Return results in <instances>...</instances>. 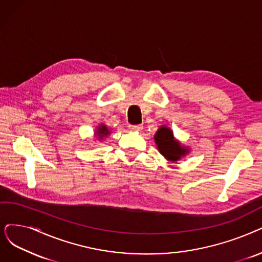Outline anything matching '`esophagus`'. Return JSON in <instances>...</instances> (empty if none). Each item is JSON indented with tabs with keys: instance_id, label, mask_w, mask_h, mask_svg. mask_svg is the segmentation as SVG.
Listing matches in <instances>:
<instances>
[{
	"instance_id": "34e87169",
	"label": "esophagus",
	"mask_w": 262,
	"mask_h": 262,
	"mask_svg": "<svg viewBox=\"0 0 262 262\" xmlns=\"http://www.w3.org/2000/svg\"><path fill=\"white\" fill-rule=\"evenodd\" d=\"M129 128L131 131H141L143 129V124H130Z\"/></svg>"
}]
</instances>
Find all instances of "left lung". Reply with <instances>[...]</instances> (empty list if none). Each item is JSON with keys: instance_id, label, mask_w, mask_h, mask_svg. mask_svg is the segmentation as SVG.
Here are the masks:
<instances>
[{"instance_id": "1", "label": "left lung", "mask_w": 262, "mask_h": 262, "mask_svg": "<svg viewBox=\"0 0 262 262\" xmlns=\"http://www.w3.org/2000/svg\"><path fill=\"white\" fill-rule=\"evenodd\" d=\"M155 142L158 146L159 151L167 160L177 161L188 152V149L182 147L179 142H175L172 131L166 127H161L157 131Z\"/></svg>"}]
</instances>
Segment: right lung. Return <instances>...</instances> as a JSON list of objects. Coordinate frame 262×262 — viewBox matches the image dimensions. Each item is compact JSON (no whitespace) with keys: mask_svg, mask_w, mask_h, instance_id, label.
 <instances>
[{"mask_svg":"<svg viewBox=\"0 0 262 262\" xmlns=\"http://www.w3.org/2000/svg\"><path fill=\"white\" fill-rule=\"evenodd\" d=\"M110 133V131L107 130L106 125H100V127L98 128V131H97V134L99 135V138H103V137H106V135Z\"/></svg>","mask_w":262,"mask_h":262,"instance_id":"obj_1","label":"right lung"}]
</instances>
